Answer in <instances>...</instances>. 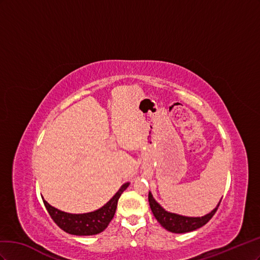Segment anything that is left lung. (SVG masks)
<instances>
[{"mask_svg":"<svg viewBox=\"0 0 260 260\" xmlns=\"http://www.w3.org/2000/svg\"><path fill=\"white\" fill-rule=\"evenodd\" d=\"M148 200H149V205L154 218L157 219V221L163 228L172 233L191 232L204 226L207 222L213 217V214L218 210L221 203L220 200L216 208L204 217H185L181 216V214L166 211L157 202H155L150 191L149 195H148Z\"/></svg>","mask_w":260,"mask_h":260,"instance_id":"obj_1","label":"left lung"}]
</instances>
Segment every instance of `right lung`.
Returning a JSON list of instances; mask_svg holds the SVG:
<instances>
[{"mask_svg": "<svg viewBox=\"0 0 260 260\" xmlns=\"http://www.w3.org/2000/svg\"><path fill=\"white\" fill-rule=\"evenodd\" d=\"M128 185L129 183L123 184L122 187L105 206L98 210L88 213L75 214L64 212L52 207L44 199L43 204L57 226H60L66 233L73 235H94L105 231L111 220L113 219L118 198L128 187Z\"/></svg>", "mask_w": 260, "mask_h": 260, "instance_id": "add662e5", "label": "right lung"}]
</instances>
